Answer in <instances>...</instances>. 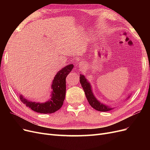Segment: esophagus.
<instances>
[{"label":"esophagus","instance_id":"34e87169","mask_svg":"<svg viewBox=\"0 0 150 150\" xmlns=\"http://www.w3.org/2000/svg\"><path fill=\"white\" fill-rule=\"evenodd\" d=\"M84 66H85L84 62H81L80 64H79V67L80 68H83V67H84Z\"/></svg>","mask_w":150,"mask_h":150}]
</instances>
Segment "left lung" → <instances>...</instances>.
Listing matches in <instances>:
<instances>
[{"label": "left lung", "mask_w": 150, "mask_h": 150, "mask_svg": "<svg viewBox=\"0 0 150 150\" xmlns=\"http://www.w3.org/2000/svg\"><path fill=\"white\" fill-rule=\"evenodd\" d=\"M79 78L80 83L81 84V86H82L83 89H84L86 97L87 98L91 106L97 111L103 112L110 111L112 109H113L100 103L96 98H95L93 93L91 86L90 83L87 81V79H86L84 75L81 74ZM129 96H128V98H129Z\"/></svg>", "instance_id": "left-lung-1"}]
</instances>
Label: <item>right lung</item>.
<instances>
[{"label": "right lung", "mask_w": 150, "mask_h": 150, "mask_svg": "<svg viewBox=\"0 0 150 150\" xmlns=\"http://www.w3.org/2000/svg\"><path fill=\"white\" fill-rule=\"evenodd\" d=\"M73 67V65L69 64L58 71L51 85L52 89L51 98L47 102L40 103L30 101L24 98L22 95H20L21 101L32 110L39 113L51 114L59 110L62 107L66 96V78Z\"/></svg>", "instance_id": "1"}]
</instances>
